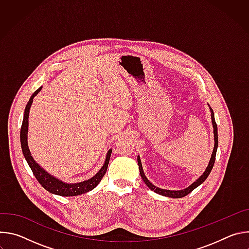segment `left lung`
<instances>
[{"label":"left lung","instance_id":"1","mask_svg":"<svg viewBox=\"0 0 249 249\" xmlns=\"http://www.w3.org/2000/svg\"><path fill=\"white\" fill-rule=\"evenodd\" d=\"M210 110H211V118H212V124H213V128H214V140H215V145H214V150H213V153H212V157L210 159V161H209V164L206 168V170L204 171V173L199 177V178L194 181L190 186H188L187 188L185 189H182V190H177V191H173V190H166V189H161V188H159L157 186H155L152 182L149 181V179L146 177L145 173H144V170H143V166H142V162H141V159L140 157L138 156V164H139V170H140V174H141V177L142 179L144 180V182L146 183V185L151 189L153 190L154 192L160 194V195H162V196H166V197H170V198H182L186 195H188L190 192H192L196 187H198L200 184H202L206 179L207 177L209 176L213 166H214V163H215V160H216V154H217V149H218V144H219V141H218V127H217V123L215 121V116H214V112H213V109L210 107Z\"/></svg>","mask_w":249,"mask_h":249}]
</instances>
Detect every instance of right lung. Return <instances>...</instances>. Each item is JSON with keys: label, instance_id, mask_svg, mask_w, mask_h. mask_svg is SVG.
<instances>
[{"label": "right lung", "instance_id": "add662e5", "mask_svg": "<svg viewBox=\"0 0 249 249\" xmlns=\"http://www.w3.org/2000/svg\"><path fill=\"white\" fill-rule=\"evenodd\" d=\"M41 89H42V87H40L37 90H35L33 92L29 101L27 102V104L25 106L22 125H21V128H20V145H21L22 154H23L29 167L31 168L34 176L36 177V179L38 180V182L42 185V187L44 189H46L50 193L60 195V196H66V197L67 196H77V195L87 193V192L92 190L93 188H95L97 186V184L100 182V180L102 179L103 175L105 174L106 170H107V166H108V163H109L112 149L108 150L107 154H106L105 161H104L102 167L99 169V171L94 176H92L91 178H89L86 181L79 182V183H74V184L65 183L62 180H60V179L56 178V177L52 176L51 174H49L47 171H45L36 161L33 160L31 154H30V151L28 149V145H27L29 109H30V106L33 102L34 96L41 90Z\"/></svg>", "mask_w": 249, "mask_h": 249}]
</instances>
